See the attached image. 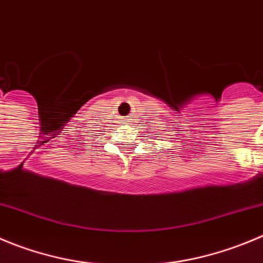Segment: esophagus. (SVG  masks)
I'll use <instances>...</instances> for the list:
<instances>
[{
  "label": "esophagus",
  "instance_id": "1",
  "mask_svg": "<svg viewBox=\"0 0 263 263\" xmlns=\"http://www.w3.org/2000/svg\"><path fill=\"white\" fill-rule=\"evenodd\" d=\"M126 120H128V122H129V119H126Z\"/></svg>",
  "mask_w": 263,
  "mask_h": 263
}]
</instances>
